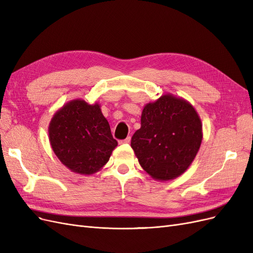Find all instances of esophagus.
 <instances>
[{
  "label": "esophagus",
  "instance_id": "34e87169",
  "mask_svg": "<svg viewBox=\"0 0 253 253\" xmlns=\"http://www.w3.org/2000/svg\"><path fill=\"white\" fill-rule=\"evenodd\" d=\"M129 142H131V137H129V136H127L126 139L119 141V143H121V144H122V143H129Z\"/></svg>",
  "mask_w": 253,
  "mask_h": 253
}]
</instances>
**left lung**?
Wrapping results in <instances>:
<instances>
[{"instance_id": "obj_1", "label": "left lung", "mask_w": 253, "mask_h": 253, "mask_svg": "<svg viewBox=\"0 0 253 253\" xmlns=\"http://www.w3.org/2000/svg\"><path fill=\"white\" fill-rule=\"evenodd\" d=\"M202 128L192 105L166 94L143 108L141 126L133 135L131 147L151 177L171 180L192 164L202 143Z\"/></svg>"}]
</instances>
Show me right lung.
<instances>
[{
  "label": "right lung",
  "instance_id": "1",
  "mask_svg": "<svg viewBox=\"0 0 253 253\" xmlns=\"http://www.w3.org/2000/svg\"><path fill=\"white\" fill-rule=\"evenodd\" d=\"M49 142L59 160L71 171L90 175L109 162L117 147L100 105L81 99L67 102L53 115Z\"/></svg>",
  "mask_w": 253,
  "mask_h": 253
}]
</instances>
